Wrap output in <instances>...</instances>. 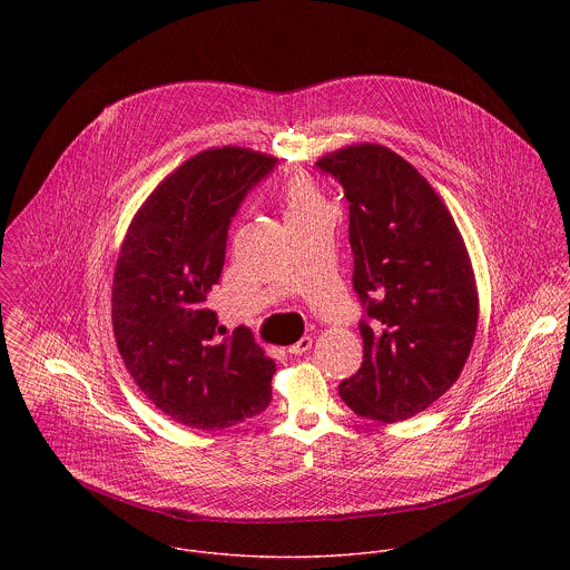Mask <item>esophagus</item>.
Here are the masks:
<instances>
[{"instance_id": "esophagus-1", "label": "esophagus", "mask_w": 570, "mask_h": 570, "mask_svg": "<svg viewBox=\"0 0 570 570\" xmlns=\"http://www.w3.org/2000/svg\"><path fill=\"white\" fill-rule=\"evenodd\" d=\"M309 348H312V337L305 335V337H301L296 344L289 346V353H292V355H303V353H307Z\"/></svg>"}]
</instances>
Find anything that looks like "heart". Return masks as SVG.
Wrapping results in <instances>:
<instances>
[{"instance_id": "heart-1", "label": "heart", "mask_w": 570, "mask_h": 570, "mask_svg": "<svg viewBox=\"0 0 570 570\" xmlns=\"http://www.w3.org/2000/svg\"><path fill=\"white\" fill-rule=\"evenodd\" d=\"M281 202H283L285 219L289 226L326 210L321 190L305 175H294V177L285 179L283 190H281Z\"/></svg>"}]
</instances>
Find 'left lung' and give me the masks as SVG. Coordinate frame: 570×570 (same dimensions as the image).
<instances>
[{"label":"left lung","instance_id":"obj_1","mask_svg":"<svg viewBox=\"0 0 570 570\" xmlns=\"http://www.w3.org/2000/svg\"><path fill=\"white\" fill-rule=\"evenodd\" d=\"M316 166L348 199L353 287L366 309L364 360L340 397L373 421H404L461 375L479 323L463 237L425 177L382 145H353Z\"/></svg>","mask_w":570,"mask_h":570}]
</instances>
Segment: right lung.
<instances>
[{
	"label": "right lung",
	"instance_id": "obj_1",
	"mask_svg": "<svg viewBox=\"0 0 570 570\" xmlns=\"http://www.w3.org/2000/svg\"><path fill=\"white\" fill-rule=\"evenodd\" d=\"M274 166L244 147L193 156L147 197L120 245L116 346L147 400L197 430L230 428L272 402L274 360L247 326L222 337L206 298L224 269L233 217Z\"/></svg>",
	"mask_w": 570,
	"mask_h": 570
}]
</instances>
